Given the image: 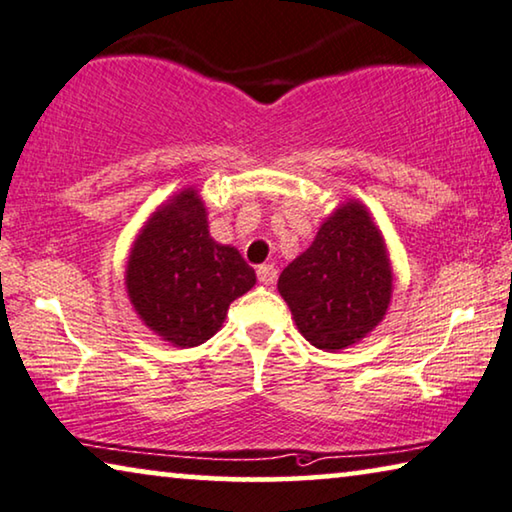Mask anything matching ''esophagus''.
<instances>
[{
  "label": "esophagus",
  "mask_w": 512,
  "mask_h": 512,
  "mask_svg": "<svg viewBox=\"0 0 512 512\" xmlns=\"http://www.w3.org/2000/svg\"><path fill=\"white\" fill-rule=\"evenodd\" d=\"M257 280L262 282V285H266V287L276 285V280H278V271H276V266H273V264H262V266H257Z\"/></svg>",
  "instance_id": "esophagus-1"
}]
</instances>
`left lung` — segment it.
<instances>
[{
	"instance_id": "1",
	"label": "left lung",
	"mask_w": 512,
	"mask_h": 512,
	"mask_svg": "<svg viewBox=\"0 0 512 512\" xmlns=\"http://www.w3.org/2000/svg\"><path fill=\"white\" fill-rule=\"evenodd\" d=\"M393 276L384 239L358 202L335 209L278 278L294 322L317 349H345L384 319Z\"/></svg>"
}]
</instances>
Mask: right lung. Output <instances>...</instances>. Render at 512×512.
Returning a JSON list of instances; mask_svg holds the SVG:
<instances>
[{
  "label": "right lung",
  "mask_w": 512,
  "mask_h": 512,
  "mask_svg": "<svg viewBox=\"0 0 512 512\" xmlns=\"http://www.w3.org/2000/svg\"><path fill=\"white\" fill-rule=\"evenodd\" d=\"M255 285L239 250L209 236L207 209L195 190L160 207L128 257L126 287L137 315L177 347L207 342L227 308Z\"/></svg>",
  "instance_id": "1"
}]
</instances>
